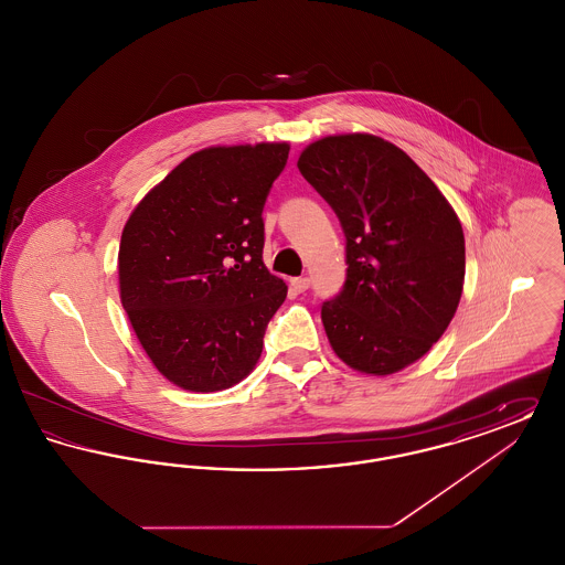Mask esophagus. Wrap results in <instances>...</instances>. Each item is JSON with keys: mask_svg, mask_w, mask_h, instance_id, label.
Wrapping results in <instances>:
<instances>
[{"mask_svg": "<svg viewBox=\"0 0 565 565\" xmlns=\"http://www.w3.org/2000/svg\"><path fill=\"white\" fill-rule=\"evenodd\" d=\"M290 286H292V290H295L296 295H300V292H305V290L309 288V277H295V279L290 281Z\"/></svg>", "mask_w": 565, "mask_h": 565, "instance_id": "esophagus-1", "label": "esophagus"}]
</instances>
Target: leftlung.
<instances>
[{"label": "left lung", "instance_id": "8db88e82", "mask_svg": "<svg viewBox=\"0 0 565 565\" xmlns=\"http://www.w3.org/2000/svg\"><path fill=\"white\" fill-rule=\"evenodd\" d=\"M302 178L339 215L348 279L322 305L330 348L353 371L385 376L431 350L456 316L466 247L456 210L398 146L328 135L300 157Z\"/></svg>", "mask_w": 565, "mask_h": 565}]
</instances>
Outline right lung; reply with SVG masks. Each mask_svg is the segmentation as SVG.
Here are the masks:
<instances>
[{
    "label": "right lung",
    "mask_w": 565,
    "mask_h": 565,
    "mask_svg": "<svg viewBox=\"0 0 565 565\" xmlns=\"http://www.w3.org/2000/svg\"><path fill=\"white\" fill-rule=\"evenodd\" d=\"M290 143L203 148L135 207L120 237V302L164 379L220 392L249 375L288 295L263 263V207Z\"/></svg>",
    "instance_id": "obj_1"
}]
</instances>
